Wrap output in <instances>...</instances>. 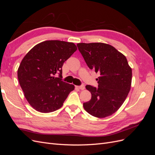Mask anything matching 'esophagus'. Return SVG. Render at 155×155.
<instances>
[{
    "label": "esophagus",
    "mask_w": 155,
    "mask_h": 155,
    "mask_svg": "<svg viewBox=\"0 0 155 155\" xmlns=\"http://www.w3.org/2000/svg\"><path fill=\"white\" fill-rule=\"evenodd\" d=\"M79 89H80V90H84V89H85V85H80V86H78L77 87Z\"/></svg>",
    "instance_id": "34e87169"
}]
</instances>
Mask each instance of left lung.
<instances>
[{"instance_id":"8db88e82","label":"left lung","mask_w":155,"mask_h":155,"mask_svg":"<svg viewBox=\"0 0 155 155\" xmlns=\"http://www.w3.org/2000/svg\"><path fill=\"white\" fill-rule=\"evenodd\" d=\"M77 46L88 68L100 74L97 88L86 86L92 97L84 103V109L97 118L109 116L120 109L128 95L132 69L125 56L110 45L92 43Z\"/></svg>"}]
</instances>
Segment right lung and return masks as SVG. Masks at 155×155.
Wrapping results in <instances>:
<instances>
[{"label": "right lung", "mask_w": 155, "mask_h": 155, "mask_svg": "<svg viewBox=\"0 0 155 155\" xmlns=\"http://www.w3.org/2000/svg\"><path fill=\"white\" fill-rule=\"evenodd\" d=\"M73 43L46 41L35 45L22 59L17 76L25 96L36 110L48 113L60 109L74 85L62 80V67L75 51ZM58 73L59 77H55Z\"/></svg>", "instance_id": "add662e5"}]
</instances>
